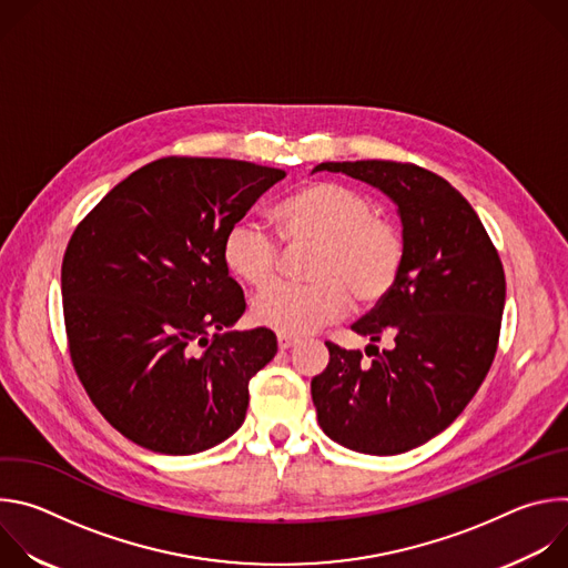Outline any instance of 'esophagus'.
I'll return each mask as SVG.
<instances>
[{
  "label": "esophagus",
  "mask_w": 568,
  "mask_h": 568,
  "mask_svg": "<svg viewBox=\"0 0 568 568\" xmlns=\"http://www.w3.org/2000/svg\"><path fill=\"white\" fill-rule=\"evenodd\" d=\"M298 342H301L298 337H292V335H278V348H281V351H290V348H294Z\"/></svg>",
  "instance_id": "esophagus-1"
}]
</instances>
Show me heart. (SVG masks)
Returning <instances> with one entry per match:
<instances>
[{
    "instance_id": "b5f03b06",
    "label": "heart",
    "mask_w": 568,
    "mask_h": 568,
    "mask_svg": "<svg viewBox=\"0 0 568 568\" xmlns=\"http://www.w3.org/2000/svg\"><path fill=\"white\" fill-rule=\"evenodd\" d=\"M281 235L316 242L310 258L312 283L276 281L252 301L258 326L281 335H310L346 312L348 294L359 305L382 301L402 272L404 240L399 229L375 215L371 197L335 184L314 182L276 209ZM224 265L250 285L267 283L281 258V237L261 220L231 224L222 242Z\"/></svg>"
}]
</instances>
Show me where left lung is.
<instances>
[{
	"instance_id": "obj_1",
	"label": "left lung",
	"mask_w": 568,
	"mask_h": 568,
	"mask_svg": "<svg viewBox=\"0 0 568 568\" xmlns=\"http://www.w3.org/2000/svg\"><path fill=\"white\" fill-rule=\"evenodd\" d=\"M314 171L379 189L397 206L404 240L397 283L353 323L371 339L373 362L326 342L331 362L310 384L316 420L348 449L409 452L445 432L488 375L506 303L504 265L469 202L420 166L366 159ZM382 336L394 339L390 352L376 351Z\"/></svg>"
}]
</instances>
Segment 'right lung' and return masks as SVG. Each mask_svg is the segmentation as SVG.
I'll use <instances>...</instances> for the list:
<instances>
[{"label":"right lung","instance_id":"add662e5","mask_svg":"<svg viewBox=\"0 0 568 568\" xmlns=\"http://www.w3.org/2000/svg\"><path fill=\"white\" fill-rule=\"evenodd\" d=\"M283 178L237 159H156L75 226L62 261L71 362L132 443L189 456L245 423L250 379L278 344L267 328L231 331L245 294L222 242Z\"/></svg>","mask_w":568,"mask_h":568}]
</instances>
